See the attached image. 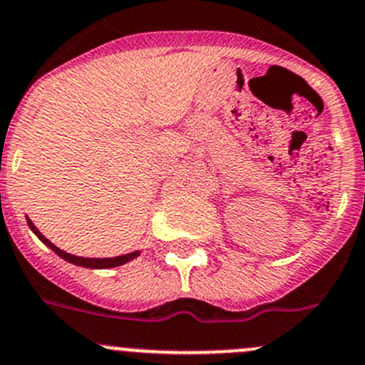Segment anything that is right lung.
<instances>
[{"mask_svg":"<svg viewBox=\"0 0 365 365\" xmlns=\"http://www.w3.org/2000/svg\"><path fill=\"white\" fill-rule=\"evenodd\" d=\"M28 226H30L31 230H34L35 235L38 237V239L42 240V242L46 244L48 247H51L53 251H55L58 257H62L63 260L71 262V264L74 265H81V267H91V269H108V267H118V265H123L126 264V262H130L132 258H135L137 255H139V251H135V253H128V255H121V257H114V258H83V257H74V255L71 253H66V251L58 250V247L55 246V244L49 242L48 239H46L44 235H42L41 232H38L37 228L34 226V222L28 219Z\"/></svg>","mask_w":365,"mask_h":365,"instance_id":"obj_1","label":"right lung"}]
</instances>
